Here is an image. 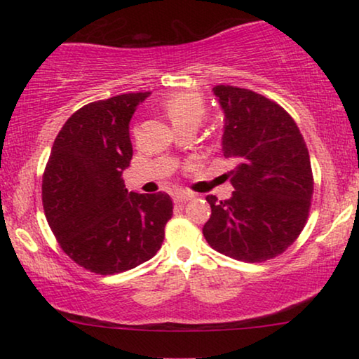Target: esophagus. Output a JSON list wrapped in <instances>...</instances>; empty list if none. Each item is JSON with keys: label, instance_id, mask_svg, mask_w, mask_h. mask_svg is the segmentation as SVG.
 Wrapping results in <instances>:
<instances>
[{"label": "esophagus", "instance_id": "esophagus-1", "mask_svg": "<svg viewBox=\"0 0 359 359\" xmlns=\"http://www.w3.org/2000/svg\"><path fill=\"white\" fill-rule=\"evenodd\" d=\"M191 198H193V194L186 193V191H176V193L173 194V201H175V203H180V204L188 203Z\"/></svg>", "mask_w": 359, "mask_h": 359}]
</instances>
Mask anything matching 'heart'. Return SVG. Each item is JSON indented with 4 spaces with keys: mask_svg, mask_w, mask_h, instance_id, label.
Masks as SVG:
<instances>
[{
    "mask_svg": "<svg viewBox=\"0 0 359 359\" xmlns=\"http://www.w3.org/2000/svg\"><path fill=\"white\" fill-rule=\"evenodd\" d=\"M163 109L175 127L184 124L199 126L205 117L208 106L203 95L196 91L175 93L163 101Z\"/></svg>",
    "mask_w": 359,
    "mask_h": 359,
    "instance_id": "b5f03b06",
    "label": "heart"
}]
</instances>
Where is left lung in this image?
I'll list each match as a JSON object with an SVG mask.
<instances>
[{
    "instance_id": "obj_1",
    "label": "left lung",
    "mask_w": 359,
    "mask_h": 359,
    "mask_svg": "<svg viewBox=\"0 0 359 359\" xmlns=\"http://www.w3.org/2000/svg\"><path fill=\"white\" fill-rule=\"evenodd\" d=\"M225 116L222 154L233 163L225 178L232 198L208 196L203 227L219 253L247 263L271 259L296 242L307 222L313 193L311 156L291 116L245 88H214Z\"/></svg>"
}]
</instances>
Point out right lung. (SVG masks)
I'll list each match as a JSON object with an SVG mask.
<instances>
[{
	"label": "right lung",
	"instance_id": "obj_1",
	"mask_svg": "<svg viewBox=\"0 0 359 359\" xmlns=\"http://www.w3.org/2000/svg\"><path fill=\"white\" fill-rule=\"evenodd\" d=\"M150 96L127 93L83 106L63 124L42 176L47 222L63 252L88 271L116 274L149 262L165 238L173 203L129 193V122Z\"/></svg>",
	"mask_w": 359,
	"mask_h": 359
}]
</instances>
